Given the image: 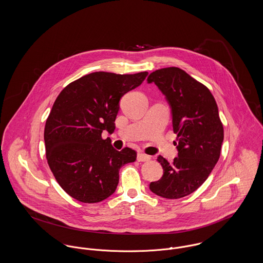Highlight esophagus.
Returning a JSON list of instances; mask_svg holds the SVG:
<instances>
[{
  "label": "esophagus",
  "mask_w": 263,
  "mask_h": 263,
  "mask_svg": "<svg viewBox=\"0 0 263 263\" xmlns=\"http://www.w3.org/2000/svg\"><path fill=\"white\" fill-rule=\"evenodd\" d=\"M150 159H151V157L148 156V155L143 154V153H138V155H137V161L138 162H147Z\"/></svg>",
  "instance_id": "34e87169"
}]
</instances>
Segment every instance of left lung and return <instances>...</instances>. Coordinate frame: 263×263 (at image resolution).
<instances>
[{"mask_svg": "<svg viewBox=\"0 0 263 263\" xmlns=\"http://www.w3.org/2000/svg\"><path fill=\"white\" fill-rule=\"evenodd\" d=\"M147 81L165 95L178 140V157L172 164L158 156L164 174L149 187L162 198L180 199L200 187L215 168L223 142V127L213 94L183 69H158Z\"/></svg>", "mask_w": 263, "mask_h": 263, "instance_id": "8db88e82", "label": "left lung"}]
</instances>
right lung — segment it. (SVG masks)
<instances>
[{
    "label": "right lung",
    "instance_id": "obj_1",
    "mask_svg": "<svg viewBox=\"0 0 263 263\" xmlns=\"http://www.w3.org/2000/svg\"><path fill=\"white\" fill-rule=\"evenodd\" d=\"M148 76L98 71L69 83L55 99L45 127L48 166L62 189L82 202L107 199L119 183V170L136 160L130 148L117 151L103 130L113 133L125 93Z\"/></svg>",
    "mask_w": 263,
    "mask_h": 263
}]
</instances>
